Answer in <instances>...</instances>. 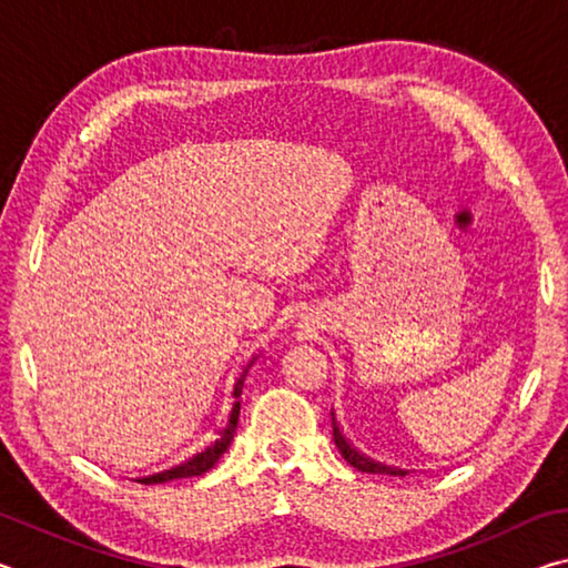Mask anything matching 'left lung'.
I'll use <instances>...</instances> for the list:
<instances>
[{
	"instance_id": "left-lung-1",
	"label": "left lung",
	"mask_w": 568,
	"mask_h": 568,
	"mask_svg": "<svg viewBox=\"0 0 568 568\" xmlns=\"http://www.w3.org/2000/svg\"><path fill=\"white\" fill-rule=\"evenodd\" d=\"M333 440H335V446H338L341 456H343L345 460H348V464H351L353 468L363 470V474H390V476H406V470L393 468V466H386V464H378V460H373V458H368V456H363L358 448L351 446V440L343 436V430H341V426H338V420H335V413H333Z\"/></svg>"
}]
</instances>
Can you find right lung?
Wrapping results in <instances>:
<instances>
[{
  "label": "right lung",
  "mask_w": 568,
  "mask_h": 568,
  "mask_svg": "<svg viewBox=\"0 0 568 568\" xmlns=\"http://www.w3.org/2000/svg\"><path fill=\"white\" fill-rule=\"evenodd\" d=\"M250 365H253V361H250ZM247 365V368H250ZM247 368H243V373H240V378L235 381L233 386V410H230V418H227V426L220 430L217 438L210 444L205 450H200V454H195L192 458H187L185 464H180L175 468L170 470H162V474H155V476H148V478H138L140 484H165V480H175V478H190V476H203L205 470L213 468L220 456L225 454L230 440H233L235 436V428H237V416H240V393H243V383H245V376H247Z\"/></svg>",
  "instance_id": "1"
}]
</instances>
